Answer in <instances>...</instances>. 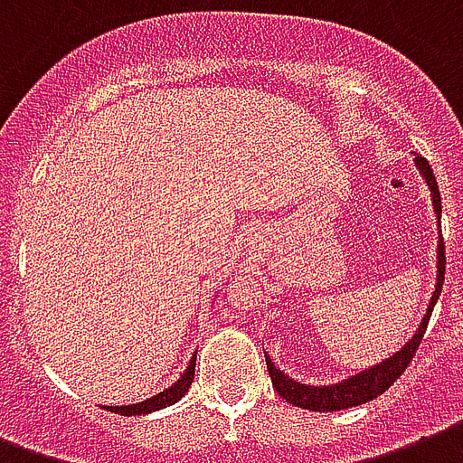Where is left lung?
I'll return each mask as SVG.
<instances>
[{
    "label": "left lung",
    "instance_id": "8db88e82",
    "mask_svg": "<svg viewBox=\"0 0 463 463\" xmlns=\"http://www.w3.org/2000/svg\"><path fill=\"white\" fill-rule=\"evenodd\" d=\"M415 168L420 171L422 181L428 183L430 188V200H432V213H435L437 220V282L435 292H432V299L428 304V311L422 314L420 326L415 328V333L408 338V343L401 350H396L393 354H389L386 360L372 364V367L362 369L353 377H345L335 382V384H302L297 382L289 374H285L282 369L275 367V362L265 354V362H268V372H270L272 386L275 392L280 393L282 399L292 403L297 408H304V411H324V413H331V411H345V408H354L367 403V401H374L377 396L389 389V386L396 382V379L403 374V369L411 364L415 350L420 345L422 333L428 328L430 314L435 309L437 299H439V292H442L444 282V241H442V198H439V188H437L435 174L432 168L422 156H415Z\"/></svg>",
    "mask_w": 463,
    "mask_h": 463
}]
</instances>
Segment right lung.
<instances>
[{
  "label": "right lung",
  "mask_w": 463,
  "mask_h": 463,
  "mask_svg": "<svg viewBox=\"0 0 463 463\" xmlns=\"http://www.w3.org/2000/svg\"><path fill=\"white\" fill-rule=\"evenodd\" d=\"M195 357H198V353H193L191 362H188V367H185V372H183L181 377L175 379L174 384L168 386V389L154 393L152 399L139 401V403H130V406H109L106 411H110V413H120V415H146V413H154V411H161V408L174 406L175 401H181L183 396L188 393V389H191L193 377H195Z\"/></svg>",
  "instance_id": "1"
}]
</instances>
